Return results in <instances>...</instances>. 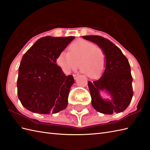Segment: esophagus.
Masks as SVG:
<instances>
[{
    "label": "esophagus",
    "instance_id": "esophagus-1",
    "mask_svg": "<svg viewBox=\"0 0 150 150\" xmlns=\"http://www.w3.org/2000/svg\"><path fill=\"white\" fill-rule=\"evenodd\" d=\"M73 76H74V78L76 79H77L78 76V74H73Z\"/></svg>",
    "mask_w": 150,
    "mask_h": 150
}]
</instances>
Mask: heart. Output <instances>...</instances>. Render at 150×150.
Here are the masks:
<instances>
[{
  "instance_id": "heart-1",
  "label": "heart",
  "mask_w": 150,
  "mask_h": 150,
  "mask_svg": "<svg viewBox=\"0 0 150 150\" xmlns=\"http://www.w3.org/2000/svg\"><path fill=\"white\" fill-rule=\"evenodd\" d=\"M69 49V52L62 51L56 58V64L65 72L76 71L79 64L80 71L88 78H98L104 71L105 54L94 44L79 39L72 42Z\"/></svg>"
}]
</instances>
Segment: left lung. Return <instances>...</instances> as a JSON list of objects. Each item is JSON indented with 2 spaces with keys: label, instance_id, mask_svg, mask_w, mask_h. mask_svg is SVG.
I'll use <instances>...</instances> for the list:
<instances>
[{
  "label": "left lung",
  "instance_id": "1",
  "mask_svg": "<svg viewBox=\"0 0 150 150\" xmlns=\"http://www.w3.org/2000/svg\"><path fill=\"white\" fill-rule=\"evenodd\" d=\"M83 38L97 44L106 56L105 70L101 77L96 81L88 82L92 106L104 114L123 112L134 95L133 78L128 59L121 49L108 39L97 35L83 36ZM103 89L111 95V101L102 99L99 91Z\"/></svg>",
  "mask_w": 150,
  "mask_h": 150
}]
</instances>
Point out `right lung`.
Wrapping results in <instances>:
<instances>
[{
    "label": "right lung",
    "instance_id": "right-lung-1",
    "mask_svg": "<svg viewBox=\"0 0 150 150\" xmlns=\"http://www.w3.org/2000/svg\"><path fill=\"white\" fill-rule=\"evenodd\" d=\"M74 38L44 36L23 56L18 68L17 94L28 110L49 114L67 107L74 79L72 75H65L56 64V58Z\"/></svg>",
    "mask_w": 150,
    "mask_h": 150
}]
</instances>
